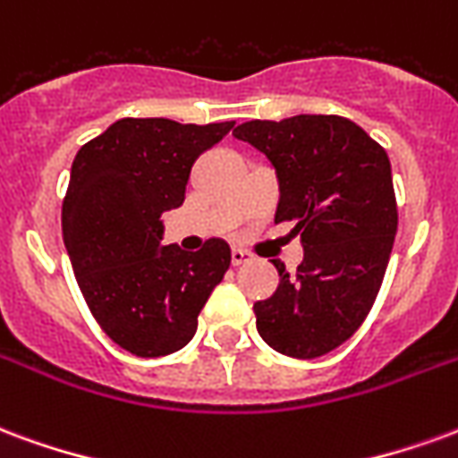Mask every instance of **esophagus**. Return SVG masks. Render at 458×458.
<instances>
[{"label": "esophagus", "instance_id": "1", "mask_svg": "<svg viewBox=\"0 0 458 458\" xmlns=\"http://www.w3.org/2000/svg\"><path fill=\"white\" fill-rule=\"evenodd\" d=\"M251 261V253L246 251V249H239V246H233L232 249V263L233 266H242V263Z\"/></svg>", "mask_w": 458, "mask_h": 458}]
</instances>
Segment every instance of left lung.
I'll list each match as a JSON object with an SVG mask.
<instances>
[{
    "label": "left lung",
    "instance_id": "1",
    "mask_svg": "<svg viewBox=\"0 0 458 458\" xmlns=\"http://www.w3.org/2000/svg\"><path fill=\"white\" fill-rule=\"evenodd\" d=\"M233 139L251 143L276 168V222H293L305 259L290 278L253 305L270 349L293 359L325 356L361 327L378 295L398 232L388 153L352 119L298 114L239 123Z\"/></svg>",
    "mask_w": 458,
    "mask_h": 458
}]
</instances>
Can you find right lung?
I'll list each match as a JSON object with an SVG mask.
<instances>
[{"label":"right lung","instance_id":"right-lung-1","mask_svg":"<svg viewBox=\"0 0 458 458\" xmlns=\"http://www.w3.org/2000/svg\"><path fill=\"white\" fill-rule=\"evenodd\" d=\"M232 129L233 122L119 119L72 160L63 242L89 312L129 353L153 359L182 349L229 270L225 239L195 253L163 246L160 216L182 205L197 156Z\"/></svg>","mask_w":458,"mask_h":458}]
</instances>
